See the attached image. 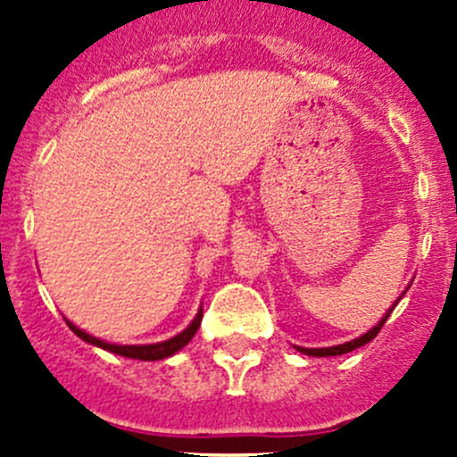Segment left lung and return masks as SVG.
Returning <instances> with one entry per match:
<instances>
[{"label": "left lung", "mask_w": 457, "mask_h": 457, "mask_svg": "<svg viewBox=\"0 0 457 457\" xmlns=\"http://www.w3.org/2000/svg\"><path fill=\"white\" fill-rule=\"evenodd\" d=\"M394 306H391V309H394ZM389 313H391V311H389ZM389 313H386V316L382 318V320H379L378 325L370 329V332H366L364 337L354 338V341H350V343H343V345H334V348H297V350H300V353H304V354H311V357H337V354L353 353V350L361 348V345H366V343H370L375 337H378L379 329H382V325H385L386 318H389Z\"/></svg>", "instance_id": "obj_1"}]
</instances>
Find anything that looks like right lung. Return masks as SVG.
I'll use <instances>...</instances> for the list:
<instances>
[{
	"mask_svg": "<svg viewBox=\"0 0 457 457\" xmlns=\"http://www.w3.org/2000/svg\"><path fill=\"white\" fill-rule=\"evenodd\" d=\"M201 318H204V311H199V313H196V318L192 320V325H189L185 332H180L179 337H173V338H169V341H162V343H153V345H114V343H104V341H100V338L91 337V334L82 332V329H78V327L72 325V322H68V320L66 322L72 332L82 338V341L93 343V345H98V348L109 350V353H114V354H120V357L141 359V361H157V359L171 357L173 353H179L180 348H185V345L192 341L194 334H196V329H199Z\"/></svg>",
	"mask_w": 457,
	"mask_h": 457,
	"instance_id": "right-lung-1",
	"label": "right lung"
}]
</instances>
